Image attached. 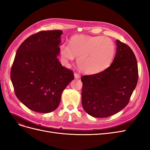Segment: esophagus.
Returning a JSON list of instances; mask_svg holds the SVG:
<instances>
[{
  "label": "esophagus",
  "instance_id": "esophagus-1",
  "mask_svg": "<svg viewBox=\"0 0 150 150\" xmlns=\"http://www.w3.org/2000/svg\"><path fill=\"white\" fill-rule=\"evenodd\" d=\"M74 78L76 79H79V78H81V76L79 75V74H78V73H76V72H75V73H74Z\"/></svg>",
  "mask_w": 150,
  "mask_h": 150
}]
</instances>
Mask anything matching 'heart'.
<instances>
[{"label": "heart", "instance_id": "b5f03b06", "mask_svg": "<svg viewBox=\"0 0 150 150\" xmlns=\"http://www.w3.org/2000/svg\"><path fill=\"white\" fill-rule=\"evenodd\" d=\"M62 57L66 61L78 57L77 64L86 74H94L110 66L115 53V44L105 36L74 35L68 46L61 47Z\"/></svg>", "mask_w": 150, "mask_h": 150}]
</instances>
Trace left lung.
I'll return each mask as SVG.
<instances>
[{
    "label": "left lung",
    "mask_w": 150,
    "mask_h": 150,
    "mask_svg": "<svg viewBox=\"0 0 150 150\" xmlns=\"http://www.w3.org/2000/svg\"><path fill=\"white\" fill-rule=\"evenodd\" d=\"M112 64L97 74L82 76V105L88 115L107 117L128 104L138 79L135 55L128 45L116 40Z\"/></svg>",
    "instance_id": "1"
}]
</instances>
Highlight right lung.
Here are the masks:
<instances>
[{"instance_id":"obj_1","label":"right lung","mask_w":150,"mask_h":150,"mask_svg":"<svg viewBox=\"0 0 150 150\" xmlns=\"http://www.w3.org/2000/svg\"><path fill=\"white\" fill-rule=\"evenodd\" d=\"M60 30L32 35L16 52L11 79L17 98L30 110L47 113L58 107L61 94L74 79L73 71L59 61Z\"/></svg>"}]
</instances>
